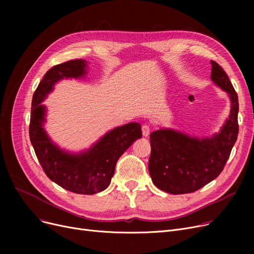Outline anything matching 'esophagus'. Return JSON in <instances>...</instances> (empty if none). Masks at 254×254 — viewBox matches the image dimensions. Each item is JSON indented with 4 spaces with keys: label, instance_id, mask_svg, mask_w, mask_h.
<instances>
[{
    "label": "esophagus",
    "instance_id": "34e87169",
    "mask_svg": "<svg viewBox=\"0 0 254 254\" xmlns=\"http://www.w3.org/2000/svg\"><path fill=\"white\" fill-rule=\"evenodd\" d=\"M149 132H150V127L147 125H144L142 126V134L144 137H148L149 136Z\"/></svg>",
    "mask_w": 254,
    "mask_h": 254
}]
</instances>
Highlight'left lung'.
Instances as JSON below:
<instances>
[{
    "label": "left lung",
    "mask_w": 254,
    "mask_h": 254,
    "mask_svg": "<svg viewBox=\"0 0 254 254\" xmlns=\"http://www.w3.org/2000/svg\"><path fill=\"white\" fill-rule=\"evenodd\" d=\"M211 80L231 100V112L218 134L192 138L181 131L161 128L150 134L149 174L157 189L172 194L193 192L214 180L230 157L239 132L238 95L229 76L211 61Z\"/></svg>",
    "instance_id": "left-lung-1"
}]
</instances>
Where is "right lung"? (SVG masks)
I'll use <instances>...</instances> for the list:
<instances>
[{"label": "right lung", "instance_id": "obj_1", "mask_svg": "<svg viewBox=\"0 0 254 254\" xmlns=\"http://www.w3.org/2000/svg\"><path fill=\"white\" fill-rule=\"evenodd\" d=\"M86 68L85 60H72L47 71L33 96L30 139L38 161L50 180L69 191L93 194L108 188L118 158L142 137V130L137 123L117 127L80 153L66 152L50 140L43 127L46 108L41 103L60 80L84 77Z\"/></svg>", "mask_w": 254, "mask_h": 254}]
</instances>
